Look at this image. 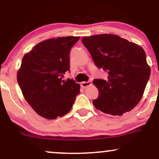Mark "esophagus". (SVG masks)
Masks as SVG:
<instances>
[{
    "label": "esophagus",
    "mask_w": 159,
    "mask_h": 159,
    "mask_svg": "<svg viewBox=\"0 0 159 159\" xmlns=\"http://www.w3.org/2000/svg\"><path fill=\"white\" fill-rule=\"evenodd\" d=\"M92 85V82L90 81H88V82H81V87L83 88H87L88 87Z\"/></svg>",
    "instance_id": "34e87169"
}]
</instances>
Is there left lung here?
<instances>
[{"label": "left lung", "mask_w": 159, "mask_h": 159, "mask_svg": "<svg viewBox=\"0 0 159 159\" xmlns=\"http://www.w3.org/2000/svg\"><path fill=\"white\" fill-rule=\"evenodd\" d=\"M83 45L98 68L107 71L108 80L95 79L99 96L93 101L97 109L121 116L142 98L151 75L144 50L114 34L84 37Z\"/></svg>", "instance_id": "obj_1"}]
</instances>
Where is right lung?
<instances>
[{"label": "right lung", "mask_w": 159, "mask_h": 159, "mask_svg": "<svg viewBox=\"0 0 159 159\" xmlns=\"http://www.w3.org/2000/svg\"><path fill=\"white\" fill-rule=\"evenodd\" d=\"M80 37H59L42 41L22 58L17 82L37 114L55 119L70 111L80 85L62 80L69 71V53Z\"/></svg>", "instance_id": "add662e5"}]
</instances>
